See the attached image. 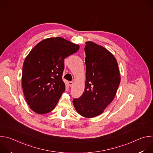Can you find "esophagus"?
I'll list each match as a JSON object with an SVG mask.
<instances>
[{
	"instance_id": "esophagus-1",
	"label": "esophagus",
	"mask_w": 153,
	"mask_h": 153,
	"mask_svg": "<svg viewBox=\"0 0 153 153\" xmlns=\"http://www.w3.org/2000/svg\"><path fill=\"white\" fill-rule=\"evenodd\" d=\"M73 85V82H68V85H69L70 87L72 86Z\"/></svg>"
}]
</instances>
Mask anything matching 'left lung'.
<instances>
[{"label": "left lung", "mask_w": 153, "mask_h": 153, "mask_svg": "<svg viewBox=\"0 0 153 153\" xmlns=\"http://www.w3.org/2000/svg\"><path fill=\"white\" fill-rule=\"evenodd\" d=\"M86 81L83 94L73 100L77 112L92 118L103 113L112 102L120 82L117 60L102 46L88 41L85 43Z\"/></svg>", "instance_id": "obj_1"}]
</instances>
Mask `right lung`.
Listing matches in <instances>:
<instances>
[{"instance_id": "right-lung-1", "label": "right lung", "mask_w": 153, "mask_h": 153, "mask_svg": "<svg viewBox=\"0 0 153 153\" xmlns=\"http://www.w3.org/2000/svg\"><path fill=\"white\" fill-rule=\"evenodd\" d=\"M79 45L60 37L42 40L26 57L22 84L30 108L42 114L51 111L65 90L62 80L64 59Z\"/></svg>"}]
</instances>
